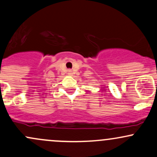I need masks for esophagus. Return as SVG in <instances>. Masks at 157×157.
Wrapping results in <instances>:
<instances>
[{"instance_id":"obj_1","label":"esophagus","mask_w":157,"mask_h":157,"mask_svg":"<svg viewBox=\"0 0 157 157\" xmlns=\"http://www.w3.org/2000/svg\"><path fill=\"white\" fill-rule=\"evenodd\" d=\"M67 74H68L69 75H71V74H72V71L71 70V69H68V70H67Z\"/></svg>"}]
</instances>
